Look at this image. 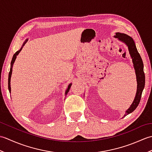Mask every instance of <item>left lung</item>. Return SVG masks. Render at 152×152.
<instances>
[{
    "label": "left lung",
    "mask_w": 152,
    "mask_h": 152,
    "mask_svg": "<svg viewBox=\"0 0 152 152\" xmlns=\"http://www.w3.org/2000/svg\"><path fill=\"white\" fill-rule=\"evenodd\" d=\"M114 37L118 38L119 40L124 42L128 46L129 52L131 57L132 58L133 66L135 70V74H136L137 76V89L136 95H135L133 103H132V104L126 110L124 115V117H125V115L133 112L137 108L140 101L142 93V91L145 86V74L144 72V64L140 54L138 52L136 45H135L133 38L131 37L128 36L127 34L121 33H116L115 36H114Z\"/></svg>",
    "instance_id": "left-lung-1"
}]
</instances>
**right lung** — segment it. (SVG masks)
<instances>
[{
  "mask_svg": "<svg viewBox=\"0 0 152 152\" xmlns=\"http://www.w3.org/2000/svg\"><path fill=\"white\" fill-rule=\"evenodd\" d=\"M27 40H28V39H27L25 41V42L23 43V46H22V47L21 48V49L19 50V51H16L14 55V56H13V57H12V62H11L10 70L9 75H8V89H9V91H10V92H11V87H10V79H11V76H12V67H13V65H14V62H15V61L16 57H17V56H18V55L19 53V52H20V51H21V50H22L23 47V46H24V45L25 44V43L27 42ZM71 85H72V83H70V84L69 85V86H68V88L66 89V91H65V95L67 94L68 92L69 91V89H70V88Z\"/></svg>",
  "mask_w": 152,
  "mask_h": 152,
  "instance_id": "add662e5",
  "label": "right lung"
}]
</instances>
